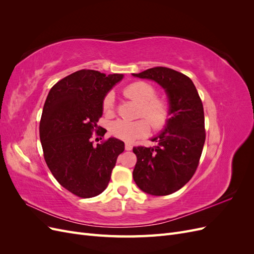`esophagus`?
Wrapping results in <instances>:
<instances>
[{
  "mask_svg": "<svg viewBox=\"0 0 254 254\" xmlns=\"http://www.w3.org/2000/svg\"><path fill=\"white\" fill-rule=\"evenodd\" d=\"M125 149L126 150H131L132 149V145L130 144V143H126L125 144Z\"/></svg>",
  "mask_w": 254,
  "mask_h": 254,
  "instance_id": "34e87169",
  "label": "esophagus"
}]
</instances>
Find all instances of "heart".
Here are the masks:
<instances>
[{"mask_svg":"<svg viewBox=\"0 0 254 254\" xmlns=\"http://www.w3.org/2000/svg\"><path fill=\"white\" fill-rule=\"evenodd\" d=\"M124 94L128 98L140 104L137 121H114L110 125L111 134L125 142H132L137 137L149 132V125L155 131L162 130L170 121L171 109L168 101L163 96L156 95L157 90L150 82L134 81L124 88ZM103 111L108 117L115 112V98L112 92L107 93L103 99Z\"/></svg>","mask_w":254,"mask_h":254,"instance_id":"heart-1","label":"heart"}]
</instances>
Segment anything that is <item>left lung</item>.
<instances>
[{"label": "left lung", "mask_w": 254, "mask_h": 254, "mask_svg": "<svg viewBox=\"0 0 254 254\" xmlns=\"http://www.w3.org/2000/svg\"><path fill=\"white\" fill-rule=\"evenodd\" d=\"M135 77L155 80L170 99L171 118L152 142L153 147L136 146L133 180L153 196L175 193L194 176L205 141L202 102L190 77L173 68L155 66Z\"/></svg>", "instance_id": "left-lung-1"}]
</instances>
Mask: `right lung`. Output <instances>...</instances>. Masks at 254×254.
Wrapping results in <instances>:
<instances>
[{"label":"right lung","instance_id":"1","mask_svg":"<svg viewBox=\"0 0 254 254\" xmlns=\"http://www.w3.org/2000/svg\"><path fill=\"white\" fill-rule=\"evenodd\" d=\"M123 78L94 70H79L54 84L43 106L40 141L44 160L55 179L80 198L99 195L108 187L113 167L125 149L121 140L91 141L98 132L103 99Z\"/></svg>","mask_w":254,"mask_h":254}]
</instances>
